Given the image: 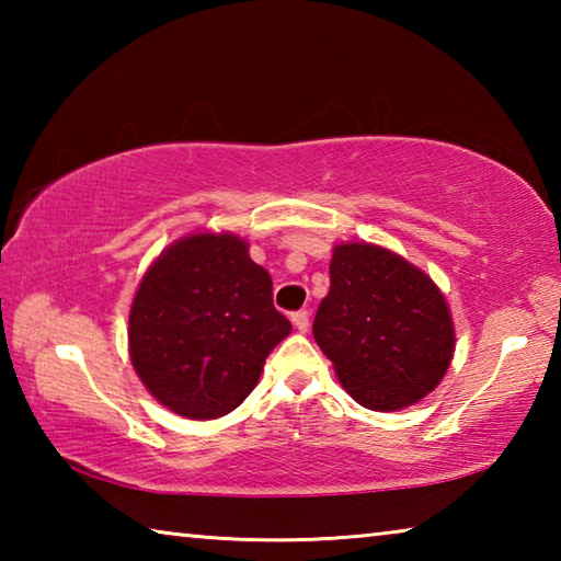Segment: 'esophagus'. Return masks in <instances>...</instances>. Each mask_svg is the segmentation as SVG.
<instances>
[{
  "mask_svg": "<svg viewBox=\"0 0 561 561\" xmlns=\"http://www.w3.org/2000/svg\"><path fill=\"white\" fill-rule=\"evenodd\" d=\"M291 324H294V329L297 331H309V311H294L291 314Z\"/></svg>",
  "mask_w": 561,
  "mask_h": 561,
  "instance_id": "1",
  "label": "esophagus"
}]
</instances>
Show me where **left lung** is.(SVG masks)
<instances>
[{
	"mask_svg": "<svg viewBox=\"0 0 561 561\" xmlns=\"http://www.w3.org/2000/svg\"><path fill=\"white\" fill-rule=\"evenodd\" d=\"M329 277L314 339L346 393L371 411H401L428 396L455 351L450 309L435 282L366 242L336 244Z\"/></svg>",
	"mask_w": 561,
	"mask_h": 561,
	"instance_id": "1",
	"label": "left lung"
}]
</instances>
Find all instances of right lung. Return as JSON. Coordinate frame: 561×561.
Segmentation results:
<instances>
[{
    "instance_id": "add662e5",
    "label": "right lung",
    "mask_w": 561,
    "mask_h": 561,
    "mask_svg": "<svg viewBox=\"0 0 561 561\" xmlns=\"http://www.w3.org/2000/svg\"><path fill=\"white\" fill-rule=\"evenodd\" d=\"M291 324L272 277L230 232H195L150 264L128 317V351L144 386L170 411L210 421L257 386L264 358Z\"/></svg>"
}]
</instances>
